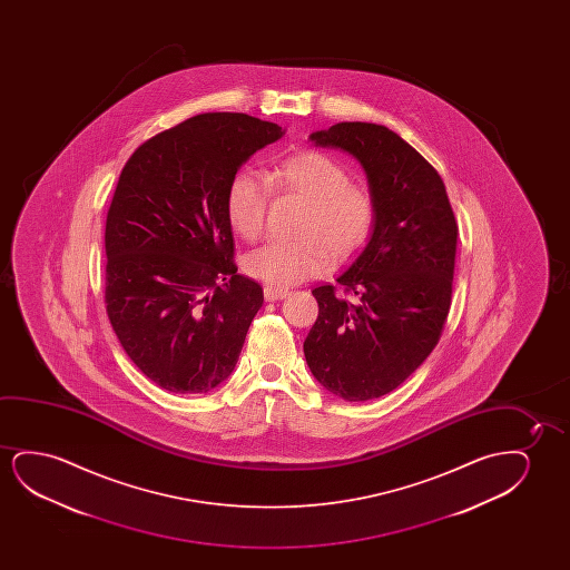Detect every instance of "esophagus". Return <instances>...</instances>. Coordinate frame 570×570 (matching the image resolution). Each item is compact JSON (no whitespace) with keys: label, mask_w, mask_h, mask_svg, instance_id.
Segmentation results:
<instances>
[{"label":"esophagus","mask_w":570,"mask_h":570,"mask_svg":"<svg viewBox=\"0 0 570 570\" xmlns=\"http://www.w3.org/2000/svg\"><path fill=\"white\" fill-rule=\"evenodd\" d=\"M288 289L284 288H273V286H266L265 288L266 302H276V299H284V297L288 296Z\"/></svg>","instance_id":"34e87169"}]
</instances>
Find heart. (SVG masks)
I'll return each mask as SVG.
<instances>
[{"label":"heart","mask_w":570,"mask_h":570,"mask_svg":"<svg viewBox=\"0 0 570 570\" xmlns=\"http://www.w3.org/2000/svg\"><path fill=\"white\" fill-rule=\"evenodd\" d=\"M273 188L305 200L296 242H271L245 257V273L274 288L323 273L328 261H346L358 253L372 235L375 222L374 196L351 183V173L336 159L299 149L282 157L268 171V180L253 171L235 173L226 190L229 226L247 242L265 229L266 208Z\"/></svg>","instance_id":"obj_1"}]
</instances>
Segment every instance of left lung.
I'll list each match as a JSON object with an SVG mask.
<instances>
[{"label": "left lung", "instance_id": "1", "mask_svg": "<svg viewBox=\"0 0 570 570\" xmlns=\"http://www.w3.org/2000/svg\"><path fill=\"white\" fill-rule=\"evenodd\" d=\"M309 140L358 159L374 196L366 247L333 284L312 289L320 315L304 354L315 380L344 401L397 390L434 351L452 305L458 224L444 180L399 134L338 122Z\"/></svg>", "mask_w": 570, "mask_h": 570}]
</instances>
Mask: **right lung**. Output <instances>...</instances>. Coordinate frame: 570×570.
<instances>
[{"label":"right lung","instance_id":"1","mask_svg":"<svg viewBox=\"0 0 570 570\" xmlns=\"http://www.w3.org/2000/svg\"><path fill=\"white\" fill-rule=\"evenodd\" d=\"M281 126L206 112L159 132L118 177L105 227V304L141 374L208 393L234 372L263 288L237 274L226 190Z\"/></svg>","mask_w":570,"mask_h":570}]
</instances>
